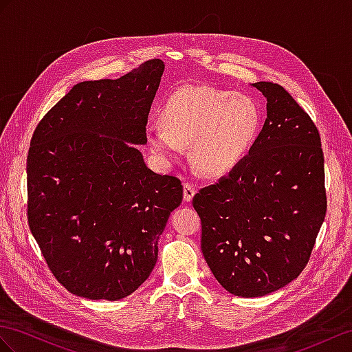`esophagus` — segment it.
<instances>
[{
	"label": "esophagus",
	"mask_w": 352,
	"mask_h": 352,
	"mask_svg": "<svg viewBox=\"0 0 352 352\" xmlns=\"http://www.w3.org/2000/svg\"><path fill=\"white\" fill-rule=\"evenodd\" d=\"M196 193V187L192 183H184L183 184V199L186 202H190Z\"/></svg>",
	"instance_id": "1"
}]
</instances>
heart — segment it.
<instances>
[{"label": "heart", "instance_id": "heart-1", "mask_svg": "<svg viewBox=\"0 0 352 352\" xmlns=\"http://www.w3.org/2000/svg\"><path fill=\"white\" fill-rule=\"evenodd\" d=\"M159 124L147 128L150 148L166 160L190 146L196 169L220 177L235 168L260 128V110L253 98L211 86L175 90L160 110Z\"/></svg>", "mask_w": 352, "mask_h": 352}]
</instances>
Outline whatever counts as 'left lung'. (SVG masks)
Masks as SVG:
<instances>
[{
	"instance_id": "8db88e82",
	"label": "left lung",
	"mask_w": 352,
	"mask_h": 352,
	"mask_svg": "<svg viewBox=\"0 0 352 352\" xmlns=\"http://www.w3.org/2000/svg\"><path fill=\"white\" fill-rule=\"evenodd\" d=\"M253 86L267 99L262 132L229 175L193 197L205 262L239 297L266 296L299 276L327 211L317 126L283 86Z\"/></svg>"
}]
</instances>
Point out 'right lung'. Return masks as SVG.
Here are the masks:
<instances>
[{
    "instance_id": "right-lung-1",
    "label": "right lung",
    "mask_w": 352,
    "mask_h": 352,
    "mask_svg": "<svg viewBox=\"0 0 352 352\" xmlns=\"http://www.w3.org/2000/svg\"><path fill=\"white\" fill-rule=\"evenodd\" d=\"M164 68L151 59L120 78L78 83L32 133L28 224L52 274L76 296L119 300L137 290L183 201L182 182L153 173L133 146L147 142Z\"/></svg>"
}]
</instances>
